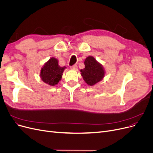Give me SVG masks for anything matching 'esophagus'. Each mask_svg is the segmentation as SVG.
Segmentation results:
<instances>
[{"label":"esophagus","instance_id":"esophagus-1","mask_svg":"<svg viewBox=\"0 0 153 153\" xmlns=\"http://www.w3.org/2000/svg\"><path fill=\"white\" fill-rule=\"evenodd\" d=\"M71 69L72 70H77V66L76 65H74L71 67Z\"/></svg>","mask_w":153,"mask_h":153}]
</instances>
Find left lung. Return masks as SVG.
Returning <instances> with one entry per match:
<instances>
[{"label":"left lung","instance_id":"obj_1","mask_svg":"<svg viewBox=\"0 0 153 153\" xmlns=\"http://www.w3.org/2000/svg\"><path fill=\"white\" fill-rule=\"evenodd\" d=\"M84 69H81V76L89 86H92L103 79L105 71L103 65L93 56H89L84 60Z\"/></svg>","mask_w":153,"mask_h":153}]
</instances>
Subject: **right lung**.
I'll return each mask as SVG.
<instances>
[{
  "instance_id": "obj_1",
  "label": "right lung",
  "mask_w": 153,
  "mask_h": 153,
  "mask_svg": "<svg viewBox=\"0 0 153 153\" xmlns=\"http://www.w3.org/2000/svg\"><path fill=\"white\" fill-rule=\"evenodd\" d=\"M66 67H60L58 60L52 57L45 63L40 72L42 80L50 86H55L61 80L64 69Z\"/></svg>"
}]
</instances>
